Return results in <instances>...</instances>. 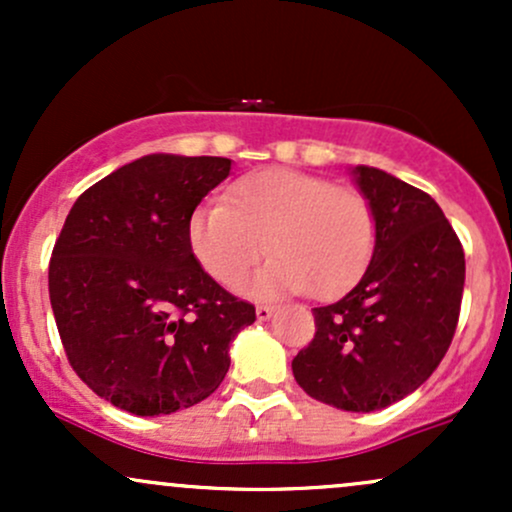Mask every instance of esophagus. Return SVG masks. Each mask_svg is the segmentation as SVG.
Masks as SVG:
<instances>
[{"label": "esophagus", "mask_w": 512, "mask_h": 512, "mask_svg": "<svg viewBox=\"0 0 512 512\" xmlns=\"http://www.w3.org/2000/svg\"><path fill=\"white\" fill-rule=\"evenodd\" d=\"M255 315H257V320H260V322H267L269 317L274 315V305H257Z\"/></svg>", "instance_id": "esophagus-1"}]
</instances>
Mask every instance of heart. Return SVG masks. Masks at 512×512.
I'll return each mask as SVG.
<instances>
[{"instance_id": "b5f03b06", "label": "heart", "mask_w": 512, "mask_h": 512, "mask_svg": "<svg viewBox=\"0 0 512 512\" xmlns=\"http://www.w3.org/2000/svg\"><path fill=\"white\" fill-rule=\"evenodd\" d=\"M375 211L363 192L332 180L269 168L245 175L228 190V204H204L187 226L192 255L221 286H233L264 255L272 260L243 286L274 298L310 289L339 293L375 248Z\"/></svg>"}]
</instances>
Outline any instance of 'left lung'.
<instances>
[{"label":"left lung","mask_w":512,"mask_h":512,"mask_svg":"<svg viewBox=\"0 0 512 512\" xmlns=\"http://www.w3.org/2000/svg\"><path fill=\"white\" fill-rule=\"evenodd\" d=\"M375 211V248L358 284L313 308L315 339L293 378L317 402L378 411L431 378L460 317L464 252L436 199L380 168H351Z\"/></svg>","instance_id":"1"}]
</instances>
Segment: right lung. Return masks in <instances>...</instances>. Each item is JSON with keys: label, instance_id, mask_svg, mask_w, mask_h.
Instances as JSON below:
<instances>
[{"label": "right lung", "instance_id": "add662e5", "mask_svg": "<svg viewBox=\"0 0 512 512\" xmlns=\"http://www.w3.org/2000/svg\"><path fill=\"white\" fill-rule=\"evenodd\" d=\"M231 158L149 154L74 202L50 260V303L69 363L98 397L137 416L207 399L255 308L192 255L197 204Z\"/></svg>", "mask_w": 512, "mask_h": 512}]
</instances>
